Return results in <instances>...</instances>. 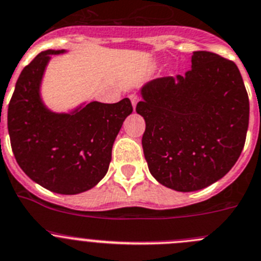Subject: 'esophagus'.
<instances>
[{"label": "esophagus", "mask_w": 261, "mask_h": 261, "mask_svg": "<svg viewBox=\"0 0 261 261\" xmlns=\"http://www.w3.org/2000/svg\"><path fill=\"white\" fill-rule=\"evenodd\" d=\"M130 100H131V104H133L134 109H135L136 108V104L139 103V96H138V95H135V94L130 95Z\"/></svg>", "instance_id": "34e87169"}]
</instances>
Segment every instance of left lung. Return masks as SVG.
I'll list each match as a JSON object with an SVG mask.
<instances>
[{
    "label": "left lung",
    "mask_w": 261,
    "mask_h": 261,
    "mask_svg": "<svg viewBox=\"0 0 261 261\" xmlns=\"http://www.w3.org/2000/svg\"><path fill=\"white\" fill-rule=\"evenodd\" d=\"M140 92L143 150L158 182L194 192L229 172L245 145L250 116L247 91L232 60L194 51L186 74L155 79Z\"/></svg>",
    "instance_id": "8db88e82"
}]
</instances>
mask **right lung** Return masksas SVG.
I'll return each instance as SVG.
<instances>
[{
	"label": "right lung",
	"instance_id": "add662e5",
	"mask_svg": "<svg viewBox=\"0 0 261 261\" xmlns=\"http://www.w3.org/2000/svg\"><path fill=\"white\" fill-rule=\"evenodd\" d=\"M38 54L19 75L7 109V128L14 155L33 181L59 194H79L106 176L112 147L126 117L130 99L104 104L91 101L69 113L46 108L40 87L51 55Z\"/></svg>",
	"mask_w": 261,
	"mask_h": 261
}]
</instances>
